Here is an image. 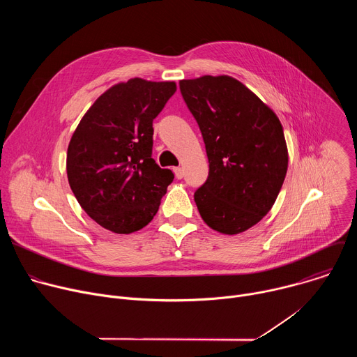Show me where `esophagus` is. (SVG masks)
Segmentation results:
<instances>
[{
  "instance_id": "34e87169",
  "label": "esophagus",
  "mask_w": 357,
  "mask_h": 357,
  "mask_svg": "<svg viewBox=\"0 0 357 357\" xmlns=\"http://www.w3.org/2000/svg\"><path fill=\"white\" fill-rule=\"evenodd\" d=\"M174 171H175V175H176V178H178V179H182V178H183V169H182L181 167L175 168Z\"/></svg>"
}]
</instances>
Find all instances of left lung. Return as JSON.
I'll return each instance as SVG.
<instances>
[{"label":"left lung","mask_w":357,"mask_h":357,"mask_svg":"<svg viewBox=\"0 0 357 357\" xmlns=\"http://www.w3.org/2000/svg\"><path fill=\"white\" fill-rule=\"evenodd\" d=\"M209 160L193 197L205 223L223 234L257 225L273 208L288 168L282 126L274 112L230 76L181 80Z\"/></svg>","instance_id":"1"}]
</instances>
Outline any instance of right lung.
<instances>
[{"mask_svg":"<svg viewBox=\"0 0 357 357\" xmlns=\"http://www.w3.org/2000/svg\"><path fill=\"white\" fill-rule=\"evenodd\" d=\"M175 90L174 82L131 79L116 84L94 101L73 132L69 185L101 227L128 234L157 215L174 172L152 158V121Z\"/></svg>","mask_w":357,"mask_h":357,"instance_id":"right-lung-1","label":"right lung"}]
</instances>
